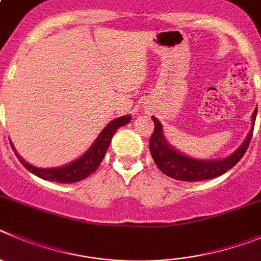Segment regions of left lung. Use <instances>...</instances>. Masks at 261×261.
Returning a JSON list of instances; mask_svg holds the SVG:
<instances>
[{
	"mask_svg": "<svg viewBox=\"0 0 261 261\" xmlns=\"http://www.w3.org/2000/svg\"><path fill=\"white\" fill-rule=\"evenodd\" d=\"M256 114L257 107L255 109L254 114H252V126H251V130L248 132L247 137L243 141L242 145L233 154L224 158V159L205 160L188 156V155L182 154V152L174 149L173 146H171L168 141L166 140V137H164L163 126H162L160 121L155 116H151L155 125L154 133H152L149 142L152 159H154L155 164H156L160 171L163 172L164 174H167L168 177L174 178V180L193 182V181L210 180V178L219 177V176L224 174L225 172H228L230 168H233L245 155L246 150H247L248 145H250L252 132H254Z\"/></svg>",
	"mask_w": 261,
	"mask_h": 261,
	"instance_id": "1",
	"label": "left lung"
}]
</instances>
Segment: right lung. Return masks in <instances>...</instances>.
<instances>
[{
    "label": "right lung",
    "instance_id": "obj_1",
    "mask_svg": "<svg viewBox=\"0 0 261 261\" xmlns=\"http://www.w3.org/2000/svg\"><path fill=\"white\" fill-rule=\"evenodd\" d=\"M132 116L130 115H124L118 119H114L112 121H110L106 126L103 128L99 136L95 138V141L93 142L92 146L84 152L80 158H77L76 160L71 162L70 164H66V166L62 167H56V168H38V167L32 166V164L27 163L20 155L16 152L15 147L11 143V147L15 151V155L18 156V159L20 160V163L37 177L42 178V180L46 181H56V182H62V184H72L77 182V181L84 180L87 178L88 176L93 173V172L97 171V168L99 167V164L102 163L105 155H106L107 150H109L110 142L112 140V136L115 135V132L118 130L120 126L125 125L130 121Z\"/></svg>",
    "mask_w": 261,
    "mask_h": 261
}]
</instances>
